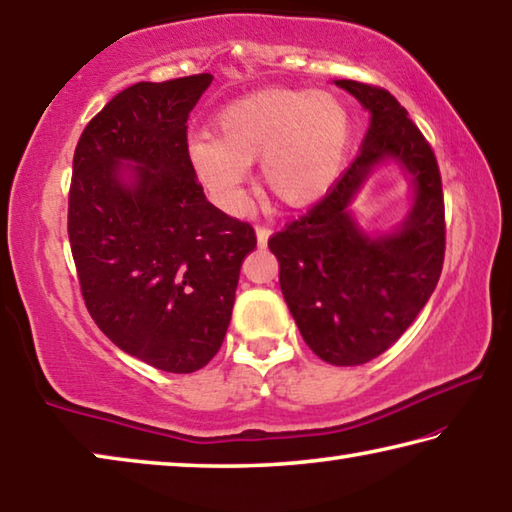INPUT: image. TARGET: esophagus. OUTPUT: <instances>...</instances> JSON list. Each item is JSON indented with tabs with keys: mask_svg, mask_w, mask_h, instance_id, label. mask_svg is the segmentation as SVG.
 <instances>
[{
	"mask_svg": "<svg viewBox=\"0 0 512 512\" xmlns=\"http://www.w3.org/2000/svg\"><path fill=\"white\" fill-rule=\"evenodd\" d=\"M272 236V229L270 226H256V238H258V245L265 247L267 245V238Z\"/></svg>",
	"mask_w": 512,
	"mask_h": 512,
	"instance_id": "obj_1",
	"label": "esophagus"
}]
</instances>
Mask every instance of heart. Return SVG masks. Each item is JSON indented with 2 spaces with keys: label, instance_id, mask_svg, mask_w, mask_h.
Masks as SVG:
<instances>
[{
  "label": "heart",
  "instance_id": "1",
  "mask_svg": "<svg viewBox=\"0 0 512 512\" xmlns=\"http://www.w3.org/2000/svg\"><path fill=\"white\" fill-rule=\"evenodd\" d=\"M220 138H190L197 179L226 211L245 204L249 163L288 206H308L335 183L349 142V115L329 92L267 88L224 106Z\"/></svg>",
  "mask_w": 512,
  "mask_h": 512
}]
</instances>
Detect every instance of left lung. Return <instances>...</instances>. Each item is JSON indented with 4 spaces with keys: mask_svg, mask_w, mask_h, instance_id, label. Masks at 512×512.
Wrapping results in <instances>:
<instances>
[{
    "mask_svg": "<svg viewBox=\"0 0 512 512\" xmlns=\"http://www.w3.org/2000/svg\"><path fill=\"white\" fill-rule=\"evenodd\" d=\"M372 124L363 149L324 199L267 242L301 338L331 365H363L401 338L433 295L445 263V197L429 140L385 88L340 79ZM395 157L414 174L416 204L392 237L372 241L348 204L374 164Z\"/></svg>",
    "mask_w": 512,
    "mask_h": 512,
    "instance_id": "obj_1",
    "label": "left lung"
}]
</instances>
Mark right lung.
<instances>
[{"label": "right lung", "instance_id": "add662e5", "mask_svg": "<svg viewBox=\"0 0 512 512\" xmlns=\"http://www.w3.org/2000/svg\"><path fill=\"white\" fill-rule=\"evenodd\" d=\"M211 74L140 81L86 124L74 149L67 236L83 301L113 345L190 374L222 347L249 222L206 199L188 154V115ZM134 183L121 181V161Z\"/></svg>", "mask_w": 512, "mask_h": 512}]
</instances>
